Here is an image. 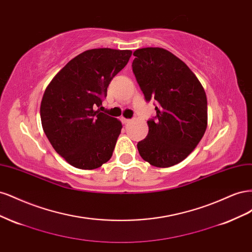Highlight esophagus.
Wrapping results in <instances>:
<instances>
[{
  "label": "esophagus",
  "instance_id": "esophagus-1",
  "mask_svg": "<svg viewBox=\"0 0 252 252\" xmlns=\"http://www.w3.org/2000/svg\"><path fill=\"white\" fill-rule=\"evenodd\" d=\"M121 121H122V123H123V124H129V123H130V119H125V118H122L121 119Z\"/></svg>",
  "mask_w": 252,
  "mask_h": 252
}]
</instances>
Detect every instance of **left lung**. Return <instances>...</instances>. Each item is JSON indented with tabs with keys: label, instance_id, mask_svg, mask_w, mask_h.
Wrapping results in <instances>:
<instances>
[{
	"label": "left lung",
	"instance_id": "obj_1",
	"mask_svg": "<svg viewBox=\"0 0 252 252\" xmlns=\"http://www.w3.org/2000/svg\"><path fill=\"white\" fill-rule=\"evenodd\" d=\"M132 71L145 100L156 101L157 116L138 143L143 159L156 167L182 162L207 128V97L195 74L179 58L158 47L136 49Z\"/></svg>",
	"mask_w": 252,
	"mask_h": 252
}]
</instances>
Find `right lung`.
Returning <instances> with one entry per match:
<instances>
[{"mask_svg": "<svg viewBox=\"0 0 252 252\" xmlns=\"http://www.w3.org/2000/svg\"><path fill=\"white\" fill-rule=\"evenodd\" d=\"M131 53L111 48L84 51L45 90L40 109L44 132L58 154L75 168H98L112 156L122 124L96 108Z\"/></svg>", "mask_w": 252, "mask_h": 252, "instance_id": "add662e5", "label": "right lung"}]
</instances>
